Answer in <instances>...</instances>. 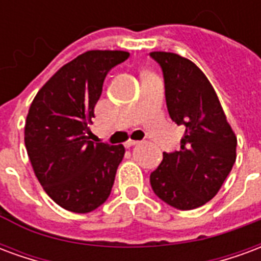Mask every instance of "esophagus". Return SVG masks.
I'll list each match as a JSON object with an SVG mask.
<instances>
[{"label":"esophagus","instance_id":"esophagus-1","mask_svg":"<svg viewBox=\"0 0 261 261\" xmlns=\"http://www.w3.org/2000/svg\"><path fill=\"white\" fill-rule=\"evenodd\" d=\"M137 144H140V141H134V140H128V141L125 142L124 147L125 148H131L134 147V145H137Z\"/></svg>","mask_w":261,"mask_h":261}]
</instances>
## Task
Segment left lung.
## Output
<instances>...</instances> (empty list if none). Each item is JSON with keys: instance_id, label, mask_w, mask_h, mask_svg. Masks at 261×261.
<instances>
[{"instance_id": "8db88e82", "label": "left lung", "mask_w": 261, "mask_h": 261, "mask_svg": "<svg viewBox=\"0 0 261 261\" xmlns=\"http://www.w3.org/2000/svg\"><path fill=\"white\" fill-rule=\"evenodd\" d=\"M162 69L170 119L185 127L180 149L164 152L149 176L158 198L194 210L213 198L236 161V137L207 76L190 60L165 51L149 54Z\"/></svg>"}]
</instances>
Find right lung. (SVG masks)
<instances>
[{
	"instance_id": "1",
	"label": "right lung",
	"mask_w": 261,
	"mask_h": 261,
	"mask_svg": "<svg viewBox=\"0 0 261 261\" xmlns=\"http://www.w3.org/2000/svg\"><path fill=\"white\" fill-rule=\"evenodd\" d=\"M127 51L92 50L56 72L29 109L25 145L35 175L60 207L91 213L110 196L123 145L89 141L88 124L106 75Z\"/></svg>"
}]
</instances>
